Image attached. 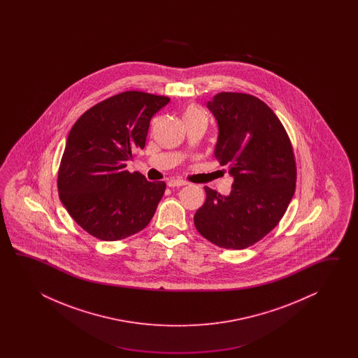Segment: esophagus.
<instances>
[{"label":"esophagus","mask_w":358,"mask_h":358,"mask_svg":"<svg viewBox=\"0 0 358 358\" xmlns=\"http://www.w3.org/2000/svg\"><path fill=\"white\" fill-rule=\"evenodd\" d=\"M188 182H185V180H182V179H170L168 182L169 187H171V188H174V187H182V185H187Z\"/></svg>","instance_id":"1"}]
</instances>
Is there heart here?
<instances>
[{"mask_svg":"<svg viewBox=\"0 0 358 358\" xmlns=\"http://www.w3.org/2000/svg\"><path fill=\"white\" fill-rule=\"evenodd\" d=\"M198 116H203V113L197 106H194V105H190V106L187 107L184 110V113H182L184 120L194 119V117H198Z\"/></svg>","mask_w":358,"mask_h":358,"instance_id":"1","label":"heart"}]
</instances>
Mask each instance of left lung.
Here are the masks:
<instances>
[{
	"label": "left lung",
	"mask_w": 358,
	"mask_h": 358,
	"mask_svg": "<svg viewBox=\"0 0 358 358\" xmlns=\"http://www.w3.org/2000/svg\"><path fill=\"white\" fill-rule=\"evenodd\" d=\"M217 125L215 157L234 178L229 196L205 187L194 215L198 233L227 250H244L282 220L296 190L293 147L282 122L261 99L221 92L207 102Z\"/></svg>",
	"instance_id": "obj_1"
}]
</instances>
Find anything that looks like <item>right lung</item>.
Listing matches in <instances>:
<instances>
[{"mask_svg": "<svg viewBox=\"0 0 358 358\" xmlns=\"http://www.w3.org/2000/svg\"><path fill=\"white\" fill-rule=\"evenodd\" d=\"M170 99L122 92L87 110L73 125L61 159L57 189L76 224L101 241L114 242L145 229L166 189L127 170L143 150L153 115Z\"/></svg>", "mask_w": 358, "mask_h": 358, "instance_id": "add662e5", "label": "right lung"}]
</instances>
